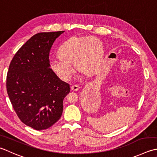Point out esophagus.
<instances>
[{
  "mask_svg": "<svg viewBox=\"0 0 157 157\" xmlns=\"http://www.w3.org/2000/svg\"><path fill=\"white\" fill-rule=\"evenodd\" d=\"M79 89V87L78 86H76V85H73L71 86V90H73V91H78Z\"/></svg>",
  "mask_w": 157,
  "mask_h": 157,
  "instance_id": "34e87169",
  "label": "esophagus"
}]
</instances>
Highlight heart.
Returning <instances> with one entry per match:
<instances>
[{"label":"heart","instance_id":"1","mask_svg":"<svg viewBox=\"0 0 157 157\" xmlns=\"http://www.w3.org/2000/svg\"><path fill=\"white\" fill-rule=\"evenodd\" d=\"M60 58L50 62L51 69L62 80H69L74 68L83 74L97 73L102 62L104 50L102 43L93 36H73L61 46Z\"/></svg>","mask_w":157,"mask_h":157}]
</instances>
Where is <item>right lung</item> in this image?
I'll return each instance as SVG.
<instances>
[{
	"instance_id": "obj_1",
	"label": "right lung",
	"mask_w": 157,
	"mask_h": 157,
	"mask_svg": "<svg viewBox=\"0 0 157 157\" xmlns=\"http://www.w3.org/2000/svg\"><path fill=\"white\" fill-rule=\"evenodd\" d=\"M64 31L40 33L33 36L15 54L9 67L7 91L21 121L44 130L59 120L69 84L61 80L50 66V52Z\"/></svg>"
}]
</instances>
